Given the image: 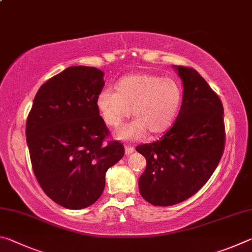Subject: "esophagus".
<instances>
[{
	"label": "esophagus",
	"mask_w": 252,
	"mask_h": 252,
	"mask_svg": "<svg viewBox=\"0 0 252 252\" xmlns=\"http://www.w3.org/2000/svg\"><path fill=\"white\" fill-rule=\"evenodd\" d=\"M134 152V147L132 146H126V156H130L131 153Z\"/></svg>",
	"instance_id": "esophagus-1"
}]
</instances>
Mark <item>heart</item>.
<instances>
[{
	"mask_svg": "<svg viewBox=\"0 0 252 252\" xmlns=\"http://www.w3.org/2000/svg\"><path fill=\"white\" fill-rule=\"evenodd\" d=\"M182 90L172 79L150 73H131L119 81L118 90L105 88L96 96V106L104 122L119 127L131 116L130 125L117 132L119 139L138 140L147 131L160 134L177 118L182 102Z\"/></svg>",
	"mask_w": 252,
	"mask_h": 252,
	"instance_id": "obj_1",
	"label": "heart"
}]
</instances>
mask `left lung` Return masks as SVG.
<instances>
[{"mask_svg":"<svg viewBox=\"0 0 252 252\" xmlns=\"http://www.w3.org/2000/svg\"><path fill=\"white\" fill-rule=\"evenodd\" d=\"M183 100L172 127L152 143L136 147L146 158L139 179L142 197L167 207L192 197L210 179L223 155V105L218 94L192 67L177 66Z\"/></svg>","mask_w":252,"mask_h":252,"instance_id":"left-lung-1","label":"left lung"}]
</instances>
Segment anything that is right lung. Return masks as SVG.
Masks as SVG:
<instances>
[{"mask_svg": "<svg viewBox=\"0 0 252 252\" xmlns=\"http://www.w3.org/2000/svg\"><path fill=\"white\" fill-rule=\"evenodd\" d=\"M104 73L93 66H70L46 81L34 97L27 120L33 172L49 198L78 210L94 203L105 172L125 156V147L108 138L96 96Z\"/></svg>", "mask_w": 252, "mask_h": 252, "instance_id": "right-lung-1", "label": "right lung"}]
</instances>
